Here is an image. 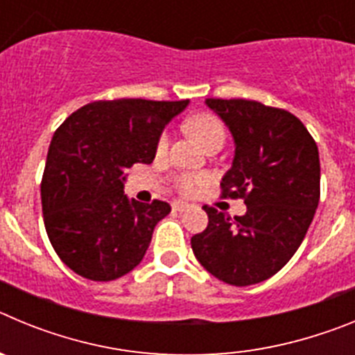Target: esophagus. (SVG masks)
Returning a JSON list of instances; mask_svg holds the SVG:
<instances>
[{"mask_svg": "<svg viewBox=\"0 0 355 355\" xmlns=\"http://www.w3.org/2000/svg\"><path fill=\"white\" fill-rule=\"evenodd\" d=\"M187 208H190V205H188V202H183V200H174V202H172V209H174V211H184Z\"/></svg>", "mask_w": 355, "mask_h": 355, "instance_id": "obj_1", "label": "esophagus"}]
</instances>
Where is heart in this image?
I'll return each mask as SVG.
<instances>
[{
	"instance_id": "heart-1",
	"label": "heart",
	"mask_w": 355,
	"mask_h": 355,
	"mask_svg": "<svg viewBox=\"0 0 355 355\" xmlns=\"http://www.w3.org/2000/svg\"><path fill=\"white\" fill-rule=\"evenodd\" d=\"M187 130L188 133L196 139V142H199L202 147L215 142V140H222V142H224L225 139V131L224 126H222V122L211 114H197L193 115V117H190L187 121ZM167 146L168 135L163 133L158 139V144H156L158 155L165 153ZM200 183H202V178H199V175L183 174L180 175V178H175V188H178L181 193H192Z\"/></svg>"
}]
</instances>
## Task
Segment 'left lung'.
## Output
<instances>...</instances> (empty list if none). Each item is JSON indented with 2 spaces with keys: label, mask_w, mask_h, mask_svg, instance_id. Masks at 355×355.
Returning a JSON list of instances; mask_svg holds the SVG:
<instances>
[{
  "label": "left lung",
  "mask_w": 355,
  "mask_h": 355,
  "mask_svg": "<svg viewBox=\"0 0 355 355\" xmlns=\"http://www.w3.org/2000/svg\"><path fill=\"white\" fill-rule=\"evenodd\" d=\"M234 139L222 197L243 199L247 213L211 206L208 227L192 236L197 261L233 286L277 274L306 236L320 200L318 147L293 114L247 99H206Z\"/></svg>",
  "instance_id": "8db88e82"
}]
</instances>
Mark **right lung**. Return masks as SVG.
Returning a JSON list of instances; mask_svg holds the SVG:
<instances>
[{
  "mask_svg": "<svg viewBox=\"0 0 355 355\" xmlns=\"http://www.w3.org/2000/svg\"><path fill=\"white\" fill-rule=\"evenodd\" d=\"M187 106L188 99L94 101L55 131L40 183L44 225L72 272L114 281L142 261L171 206L128 199L126 172L153 163L163 128Z\"/></svg>",
  "mask_w": 355,
  "mask_h": 355,
  "instance_id": "right-lung-1",
  "label": "right lung"
}]
</instances>
